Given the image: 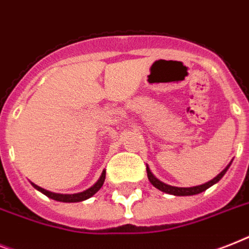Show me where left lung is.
<instances>
[{"instance_id":"obj_1","label":"left lung","mask_w":249,"mask_h":249,"mask_svg":"<svg viewBox=\"0 0 249 249\" xmlns=\"http://www.w3.org/2000/svg\"><path fill=\"white\" fill-rule=\"evenodd\" d=\"M231 162L233 161H230V163L228 165V166L224 169L221 173L217 175V177H215L212 180L207 181V183L205 184H201V185H196V187H188V188H183V187H173V185H169V184H165L162 183L161 180H159L155 175L152 174V171L149 170L148 165H147V177H148V180L151 181V184H152L153 187L157 188L159 191L163 192V193H169V195H173V196H195V195H198V193H202V192H205L206 189H209L210 187H212L213 184H216L217 181L221 179V178L225 175V173L228 171V169L230 167V165H231Z\"/></svg>"}]
</instances>
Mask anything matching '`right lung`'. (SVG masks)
<instances>
[{
	"mask_svg": "<svg viewBox=\"0 0 249 249\" xmlns=\"http://www.w3.org/2000/svg\"><path fill=\"white\" fill-rule=\"evenodd\" d=\"M105 178H106V170L102 171L100 179H98L96 183L93 184L92 187L88 188V189H86V191L80 192V193H74V195H61V193H53V192L46 191V189H43V188L38 187V185H36L34 183H32V185H33V187L36 188L37 191H39L40 193H43L44 196H47V197L51 198V199H54V201H58V202H68V203H70V202L86 201V199H88V198H90L92 196L96 195L97 192L101 189V187L104 185Z\"/></svg>",
	"mask_w": 249,
	"mask_h": 249,
	"instance_id": "right-lung-1",
	"label": "right lung"
}]
</instances>
